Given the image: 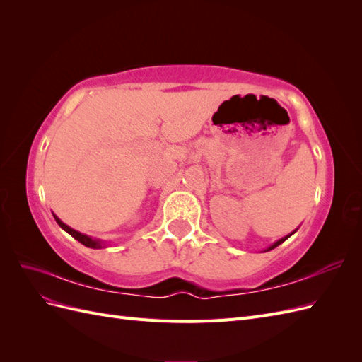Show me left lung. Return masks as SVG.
I'll use <instances>...</instances> for the list:
<instances>
[{
	"mask_svg": "<svg viewBox=\"0 0 362 362\" xmlns=\"http://www.w3.org/2000/svg\"><path fill=\"white\" fill-rule=\"evenodd\" d=\"M294 233H296V231H293V233H291V234H288V235H287V237H282V238H281V240H278V242H276V243H273V245H272V246H270V247H269V249H266V250H272V249H275V247H276V246H279V245H281V243H284V242H286V240H287V238H288V237H290V235H293V234H294Z\"/></svg>",
	"mask_w": 362,
	"mask_h": 362,
	"instance_id": "left-lung-1",
	"label": "left lung"
}]
</instances>
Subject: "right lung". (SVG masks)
<instances>
[{
	"instance_id": "1",
	"label": "right lung",
	"mask_w": 362,
	"mask_h": 362,
	"mask_svg": "<svg viewBox=\"0 0 362 362\" xmlns=\"http://www.w3.org/2000/svg\"><path fill=\"white\" fill-rule=\"evenodd\" d=\"M54 218H56V222L59 223V226L63 229V231H66V233L71 234L75 240H78V242H80L81 245H84V246H87V247H92V249H100V247H103L100 240L92 238V237H89V235H84V234H81V233H78V231H75V229H72V228L68 226L66 223H63L56 214H54Z\"/></svg>"
}]
</instances>
